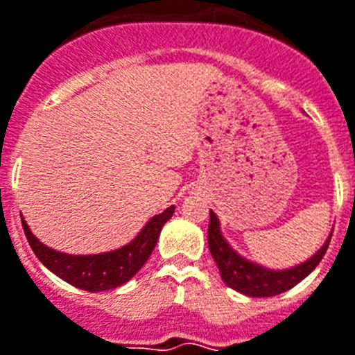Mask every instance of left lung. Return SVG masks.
I'll return each mask as SVG.
<instances>
[{
  "label": "left lung",
  "instance_id": "8db88e82",
  "mask_svg": "<svg viewBox=\"0 0 355 355\" xmlns=\"http://www.w3.org/2000/svg\"><path fill=\"white\" fill-rule=\"evenodd\" d=\"M329 240L324 242L320 250L305 262H300L296 266L285 268V270H270V268L251 262L240 253L232 250V245L225 240L218 216L210 210V223H208V248L212 253L214 261L220 268L221 279L232 291L245 294L250 297H270L277 296L281 292L291 291L300 281H304L307 275L318 266L322 257L326 255Z\"/></svg>",
  "mask_w": 355,
  "mask_h": 355
}]
</instances>
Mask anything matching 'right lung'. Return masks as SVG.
<instances>
[{"instance_id": "add662e5", "label": "right lung", "mask_w": 355, "mask_h": 355, "mask_svg": "<svg viewBox=\"0 0 355 355\" xmlns=\"http://www.w3.org/2000/svg\"><path fill=\"white\" fill-rule=\"evenodd\" d=\"M173 212H175V207L166 208L162 214L150 218L147 225L126 245L119 250L105 251V253H96V255H70L63 251L51 250L35 236L24 220H21V225H24V232L33 253L51 274H55L81 291L104 292L128 283L141 270L158 242L162 227L166 225V221L171 218Z\"/></svg>"}]
</instances>
